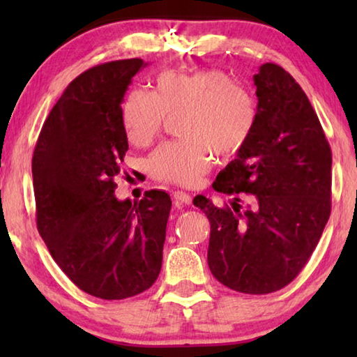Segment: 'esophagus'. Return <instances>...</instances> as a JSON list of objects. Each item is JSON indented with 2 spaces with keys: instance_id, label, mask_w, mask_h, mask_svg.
<instances>
[{
  "instance_id": "obj_1",
  "label": "esophagus",
  "mask_w": 357,
  "mask_h": 357,
  "mask_svg": "<svg viewBox=\"0 0 357 357\" xmlns=\"http://www.w3.org/2000/svg\"><path fill=\"white\" fill-rule=\"evenodd\" d=\"M173 198L176 200L178 204H190L192 203V197L189 193H185L183 190H176L173 193Z\"/></svg>"
}]
</instances>
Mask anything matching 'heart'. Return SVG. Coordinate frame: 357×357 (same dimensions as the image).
Instances as JSON below:
<instances>
[{"label":"heart","instance_id":"obj_1","mask_svg":"<svg viewBox=\"0 0 357 357\" xmlns=\"http://www.w3.org/2000/svg\"><path fill=\"white\" fill-rule=\"evenodd\" d=\"M179 113L184 138L162 143L148 157V173L160 183L197 185L213 167L214 153L223 159L239 154L258 123L252 94L219 69L162 72L154 94L134 88L126 96L121 118L128 140L144 148L159 137L168 114Z\"/></svg>","mask_w":357,"mask_h":357}]
</instances>
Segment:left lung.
<instances>
[{
  "mask_svg": "<svg viewBox=\"0 0 357 357\" xmlns=\"http://www.w3.org/2000/svg\"><path fill=\"white\" fill-rule=\"evenodd\" d=\"M258 123L249 144L217 174L214 190L252 195L241 213L195 198L211 223L208 264L223 285L268 294L294 280L331 215L332 153L305 93L280 66L253 75Z\"/></svg>",
  "mask_w": 357,
  "mask_h": 357,
  "instance_id": "8db88e82",
  "label": "left lung"
}]
</instances>
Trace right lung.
<instances>
[{"label": "right lung", "mask_w": 357, "mask_h": 357, "mask_svg": "<svg viewBox=\"0 0 357 357\" xmlns=\"http://www.w3.org/2000/svg\"><path fill=\"white\" fill-rule=\"evenodd\" d=\"M146 66L121 59L78 75L52 108L33 155L39 234L78 288L107 301L143 293L162 268L170 195L118 200L113 181L129 149L121 104Z\"/></svg>", "instance_id": "obj_1"}]
</instances>
